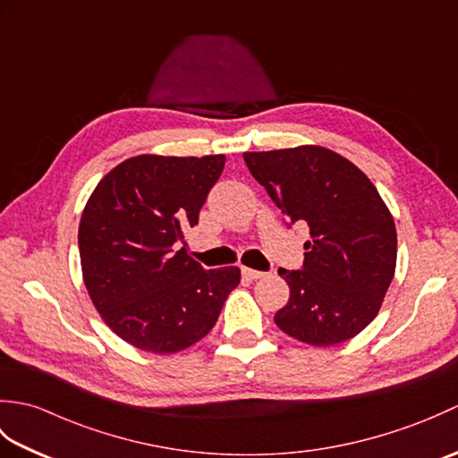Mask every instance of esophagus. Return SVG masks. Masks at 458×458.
I'll use <instances>...</instances> for the list:
<instances>
[{
  "label": "esophagus",
  "instance_id": "34e87169",
  "mask_svg": "<svg viewBox=\"0 0 458 458\" xmlns=\"http://www.w3.org/2000/svg\"><path fill=\"white\" fill-rule=\"evenodd\" d=\"M242 276L250 281H256V279H264L267 274L266 271H258V269H250V267H242Z\"/></svg>",
  "mask_w": 458,
  "mask_h": 458
}]
</instances>
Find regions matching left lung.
Segmentation results:
<instances>
[{
    "mask_svg": "<svg viewBox=\"0 0 458 458\" xmlns=\"http://www.w3.org/2000/svg\"><path fill=\"white\" fill-rule=\"evenodd\" d=\"M291 224H307L303 269H279L289 301L274 320L310 346L354 338L372 323L395 274L397 234L374 182L320 145L244 153Z\"/></svg>",
    "mask_w": 458,
    "mask_h": 458,
    "instance_id": "obj_1",
    "label": "left lung"
}]
</instances>
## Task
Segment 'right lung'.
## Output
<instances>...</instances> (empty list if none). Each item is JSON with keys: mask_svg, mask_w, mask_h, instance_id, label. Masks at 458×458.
I'll list each match as a JSON object with an SVG mask.
<instances>
[{"mask_svg": "<svg viewBox=\"0 0 458 458\" xmlns=\"http://www.w3.org/2000/svg\"><path fill=\"white\" fill-rule=\"evenodd\" d=\"M224 163V155H138L106 174L86 202L84 285L104 323L145 352L173 354L199 343L240 284L238 267L204 269L177 250Z\"/></svg>", "mask_w": 458, "mask_h": 458, "instance_id": "right-lung-1", "label": "right lung"}]
</instances>
